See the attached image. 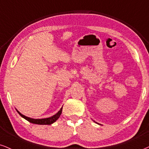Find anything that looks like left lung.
<instances>
[{
  "label": "left lung",
  "mask_w": 149,
  "mask_h": 149,
  "mask_svg": "<svg viewBox=\"0 0 149 149\" xmlns=\"http://www.w3.org/2000/svg\"><path fill=\"white\" fill-rule=\"evenodd\" d=\"M96 123H97V122H96ZM97 124H98V123H97Z\"/></svg>",
  "instance_id": "left-lung-1"
}]
</instances>
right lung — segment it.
<instances>
[{
	"mask_svg": "<svg viewBox=\"0 0 149 149\" xmlns=\"http://www.w3.org/2000/svg\"><path fill=\"white\" fill-rule=\"evenodd\" d=\"M62 108H63V107H61V108L59 111H58V113L55 114V115H53V116L47 117V118H43V119L30 118V117H26L25 115L21 114L17 109L16 110V111L18 112V113L23 118L26 119V120L28 121L29 122L32 123V124H39V125H50V124H53V123L56 122V121L59 118L60 115H61V113H62Z\"/></svg>",
	"mask_w": 149,
	"mask_h": 149,
	"instance_id": "obj_1",
	"label": "right lung"
}]
</instances>
